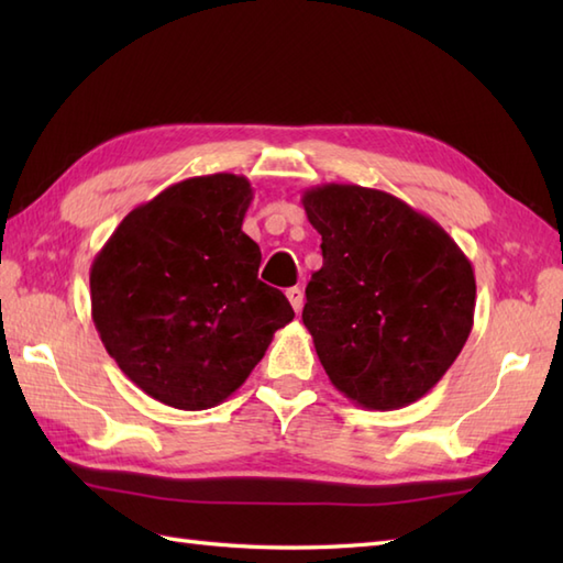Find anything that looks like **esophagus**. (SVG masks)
Segmentation results:
<instances>
[{
  "label": "esophagus",
  "instance_id": "obj_1",
  "mask_svg": "<svg viewBox=\"0 0 563 563\" xmlns=\"http://www.w3.org/2000/svg\"><path fill=\"white\" fill-rule=\"evenodd\" d=\"M285 295H288V300H290V305H292L295 312L300 314V312H302V305H305V292H302L300 288H290V290L285 292Z\"/></svg>",
  "mask_w": 563,
  "mask_h": 563
}]
</instances>
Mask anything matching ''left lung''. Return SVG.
<instances>
[{"label": "left lung", "instance_id": "obj_1", "mask_svg": "<svg viewBox=\"0 0 563 563\" xmlns=\"http://www.w3.org/2000/svg\"><path fill=\"white\" fill-rule=\"evenodd\" d=\"M324 266L302 321L331 385L369 411L418 401L457 361L474 324L472 261L397 196L324 184L302 196Z\"/></svg>", "mask_w": 563, "mask_h": 563}]
</instances>
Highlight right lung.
<instances>
[{
  "instance_id": "add662e5",
  "label": "right lung",
  "mask_w": 563,
  "mask_h": 563,
  "mask_svg": "<svg viewBox=\"0 0 563 563\" xmlns=\"http://www.w3.org/2000/svg\"><path fill=\"white\" fill-rule=\"evenodd\" d=\"M244 176H194L130 210L91 263V319L130 382L202 411L244 385L295 312L258 280Z\"/></svg>"
}]
</instances>
